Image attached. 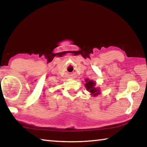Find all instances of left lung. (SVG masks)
Here are the masks:
<instances>
[{
	"label": "left lung",
	"mask_w": 147,
	"mask_h": 147,
	"mask_svg": "<svg viewBox=\"0 0 147 147\" xmlns=\"http://www.w3.org/2000/svg\"><path fill=\"white\" fill-rule=\"evenodd\" d=\"M86 88L87 90H88L89 92H91V94H93L94 96L97 95L99 94V89L94 88L95 86V83L94 82L93 80H88V79L86 80Z\"/></svg>",
	"instance_id": "left-lung-1"
}]
</instances>
